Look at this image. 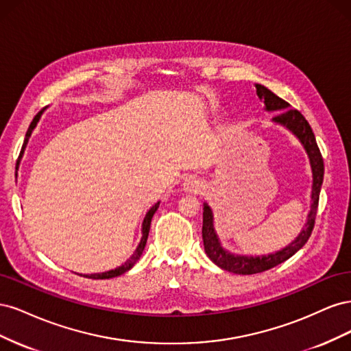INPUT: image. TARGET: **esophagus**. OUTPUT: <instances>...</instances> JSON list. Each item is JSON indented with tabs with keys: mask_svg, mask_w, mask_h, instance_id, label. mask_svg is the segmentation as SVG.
<instances>
[{
	"mask_svg": "<svg viewBox=\"0 0 351 351\" xmlns=\"http://www.w3.org/2000/svg\"><path fill=\"white\" fill-rule=\"evenodd\" d=\"M204 187H205L204 182H202V180L197 178L196 176L187 177L184 180V183H183V190H184V192H190V193H197Z\"/></svg>",
	"mask_w": 351,
	"mask_h": 351,
	"instance_id": "1",
	"label": "esophagus"
}]
</instances>
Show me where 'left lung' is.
<instances>
[{"label": "left lung", "instance_id": "obj_1", "mask_svg": "<svg viewBox=\"0 0 351 351\" xmlns=\"http://www.w3.org/2000/svg\"><path fill=\"white\" fill-rule=\"evenodd\" d=\"M256 88L258 98L263 102L265 111L278 114L274 117L272 123L278 124L284 129L289 130L297 141L303 146L304 152L309 158V164L312 169V193H311V210L307 214L306 224L300 230L299 236H297L289 246L282 247L281 250H277L268 254H259V256H249V254H237L232 253L221 244V240L217 234V230L214 226V214H212L210 206L204 204V226H202V239H204V247L208 258L214 262L217 267L221 269H226L232 274L240 275H252L268 271L277 265L290 259L295 252H299L306 241L309 240L312 230L315 226V217L317 210V202H319V193L324 182V159L317 147L315 134L311 129L309 123L306 121L304 117L297 111L290 110V104L285 102L284 99L278 98L277 95L272 93L268 88H265L263 84L254 83Z\"/></svg>", "mask_w": 351, "mask_h": 351}]
</instances>
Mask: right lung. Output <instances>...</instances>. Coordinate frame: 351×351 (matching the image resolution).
<instances>
[{
	"label": "right lung",
	"instance_id": "right-lung-1",
	"mask_svg": "<svg viewBox=\"0 0 351 351\" xmlns=\"http://www.w3.org/2000/svg\"><path fill=\"white\" fill-rule=\"evenodd\" d=\"M45 110H47V107H45L44 110H40V111L35 115L34 121L30 123L29 129H27V133H26V139H25V143H23V147H22V154H20V156H19V161H20V159H22V156H23V154H25V149H26V146H27V142H29V137L32 136V132L35 130V127L38 125V123H39V120H40V117H42V114H44ZM158 208H159V202H156V204H155L149 210L146 212V215H145L143 222H142V239H141L139 244H137L136 250L133 252V254H132V256H130L129 259H127L123 265H120V267H117L115 269H110V271H105V272H97V274H83V277L92 278V280H108V278L119 277V275H123L124 272L132 269V268L134 267V263L141 259L142 253H143V250H145L146 240H147V236H149L151 221H152V217H154V214H155ZM80 275H82V274H80Z\"/></svg>",
	"mask_w": 351,
	"mask_h": 351
}]
</instances>
